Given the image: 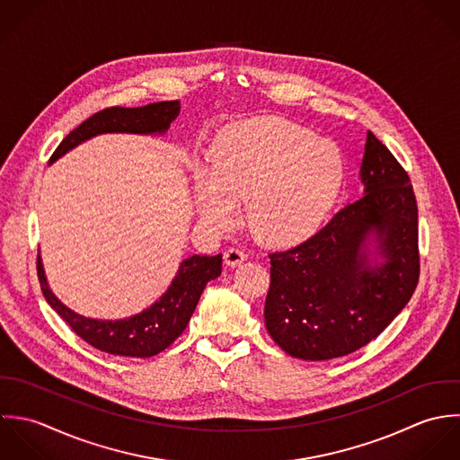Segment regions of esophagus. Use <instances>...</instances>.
I'll use <instances>...</instances> for the list:
<instances>
[{"label": "esophagus", "instance_id": "34e87169", "mask_svg": "<svg viewBox=\"0 0 460 460\" xmlns=\"http://www.w3.org/2000/svg\"><path fill=\"white\" fill-rule=\"evenodd\" d=\"M245 258H247V254H245L242 249H236V247H231V249H227V251L224 252V260H226V263H227L229 267H238V265H242V263L245 261Z\"/></svg>", "mask_w": 460, "mask_h": 460}]
</instances>
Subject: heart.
Returning <instances> with one entry per match:
<instances>
[{
    "mask_svg": "<svg viewBox=\"0 0 460 460\" xmlns=\"http://www.w3.org/2000/svg\"><path fill=\"white\" fill-rule=\"evenodd\" d=\"M343 183V158L329 140L293 122L260 117L231 126L215 142L208 176L197 180L199 215L226 226L245 200L252 234L293 245L322 222Z\"/></svg>",
    "mask_w": 460,
    "mask_h": 460,
    "instance_id": "heart-1",
    "label": "heart"
}]
</instances>
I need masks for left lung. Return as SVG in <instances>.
Here are the masks:
<instances>
[{
	"mask_svg": "<svg viewBox=\"0 0 460 460\" xmlns=\"http://www.w3.org/2000/svg\"><path fill=\"white\" fill-rule=\"evenodd\" d=\"M365 195L341 208L305 242L270 252L265 325L291 358L325 361L375 340L411 300L420 279L418 204L407 171L367 131ZM377 234L386 261L362 251Z\"/></svg>",
	"mask_w": 460,
	"mask_h": 460,
	"instance_id": "left-lung-1",
	"label": "left lung"
}]
</instances>
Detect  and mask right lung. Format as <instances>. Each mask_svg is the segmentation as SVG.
Listing matches in <instances>:
<instances>
[{
    "label": "right lung",
    "mask_w": 460,
    "mask_h": 460,
    "mask_svg": "<svg viewBox=\"0 0 460 460\" xmlns=\"http://www.w3.org/2000/svg\"><path fill=\"white\" fill-rule=\"evenodd\" d=\"M178 113V101L151 102L138 108H104L84 120L60 142L51 155L49 164L84 140L101 133H164ZM220 272L222 254L191 256L181 263L180 272L167 293L162 295L160 300H156L149 309L131 318L104 322L80 316L66 307L51 293L46 282L40 256H37V277L48 304L91 347L122 358H153L171 347L183 334L202 289L211 279L220 276Z\"/></svg>",
    "instance_id": "1"
}]
</instances>
